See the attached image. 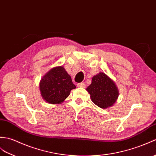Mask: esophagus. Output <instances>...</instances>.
Here are the masks:
<instances>
[{"label": "esophagus", "mask_w": 156, "mask_h": 156, "mask_svg": "<svg viewBox=\"0 0 156 156\" xmlns=\"http://www.w3.org/2000/svg\"><path fill=\"white\" fill-rule=\"evenodd\" d=\"M77 86L78 87H82V88H85L86 84H84V83L81 82V83H78V84H77Z\"/></svg>", "instance_id": "esophagus-1"}]
</instances>
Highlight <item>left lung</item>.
Segmentation results:
<instances>
[{"instance_id":"8db88e82","label":"left lung","mask_w":156,"mask_h":156,"mask_svg":"<svg viewBox=\"0 0 156 156\" xmlns=\"http://www.w3.org/2000/svg\"><path fill=\"white\" fill-rule=\"evenodd\" d=\"M86 90L92 102L103 109L113 106L119 96L118 89L114 81L103 72L92 77L91 84Z\"/></svg>"}]
</instances>
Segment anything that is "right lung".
Segmentation results:
<instances>
[{
	"label": "right lung",
	"instance_id": "obj_1",
	"mask_svg": "<svg viewBox=\"0 0 156 156\" xmlns=\"http://www.w3.org/2000/svg\"><path fill=\"white\" fill-rule=\"evenodd\" d=\"M39 86L42 98L52 104L63 102L71 90L76 88L70 76L62 66L54 67L47 72L42 78Z\"/></svg>",
	"mask_w": 156,
	"mask_h": 156
}]
</instances>
